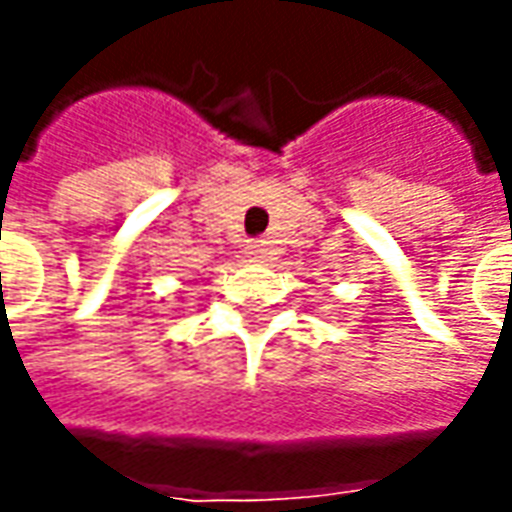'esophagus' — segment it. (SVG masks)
<instances>
[{
	"label": "esophagus",
	"mask_w": 512,
	"mask_h": 512,
	"mask_svg": "<svg viewBox=\"0 0 512 512\" xmlns=\"http://www.w3.org/2000/svg\"><path fill=\"white\" fill-rule=\"evenodd\" d=\"M245 253H248L253 262H264V259H267V245H264V242H250L248 248H245Z\"/></svg>",
	"instance_id": "obj_1"
}]
</instances>
